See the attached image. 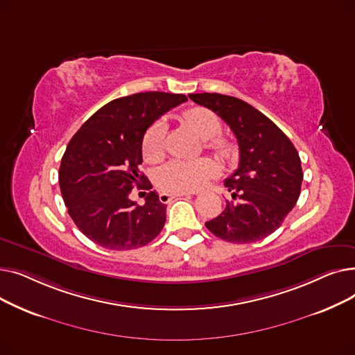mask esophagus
Masks as SVG:
<instances>
[{
  "label": "esophagus",
  "instance_id": "1",
  "mask_svg": "<svg viewBox=\"0 0 355 355\" xmlns=\"http://www.w3.org/2000/svg\"><path fill=\"white\" fill-rule=\"evenodd\" d=\"M193 193H174V194H170V193H159V201L166 204L170 202L171 200L174 198H178V197H184V196H191Z\"/></svg>",
  "mask_w": 355,
  "mask_h": 355
}]
</instances>
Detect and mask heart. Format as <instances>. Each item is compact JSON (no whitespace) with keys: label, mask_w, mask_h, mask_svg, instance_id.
Segmentation results:
<instances>
[{"label":"heart","mask_w":355,"mask_h":355,"mask_svg":"<svg viewBox=\"0 0 355 355\" xmlns=\"http://www.w3.org/2000/svg\"><path fill=\"white\" fill-rule=\"evenodd\" d=\"M184 121L194 132L206 141V146L221 158H229L233 153L232 144L217 137L221 122L213 110L196 106L184 114ZM142 154L148 162H158L165 154V125L155 122L146 129L142 139ZM218 174V165L210 158L173 159L157 171V185L166 193H187L202 189Z\"/></svg>","instance_id":"obj_1"}]
</instances>
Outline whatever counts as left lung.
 I'll return each instance as SVG.
<instances>
[{
	"mask_svg": "<svg viewBox=\"0 0 355 355\" xmlns=\"http://www.w3.org/2000/svg\"><path fill=\"white\" fill-rule=\"evenodd\" d=\"M189 98L211 109L239 142V166L225 180L232 201L206 227L230 243H253L281 227L301 194L304 173L291 139L262 112L220 93Z\"/></svg>",
	"mask_w": 355,
	"mask_h": 355,
	"instance_id": "1",
	"label": "left lung"
}]
</instances>
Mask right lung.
Wrapping results in <instances>:
<instances>
[{"label": "right lung", "instance_id": "add662e5", "mask_svg": "<svg viewBox=\"0 0 355 355\" xmlns=\"http://www.w3.org/2000/svg\"><path fill=\"white\" fill-rule=\"evenodd\" d=\"M185 101L181 93L165 92L118 98L95 112L70 139L59 184L71 220L93 243L130 250L148 245L162 230L166 206L158 194L149 191L142 206L129 194L134 185L151 184L139 170L146 129Z\"/></svg>", "mask_w": 355, "mask_h": 355}]
</instances>
